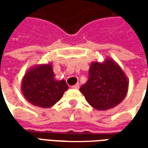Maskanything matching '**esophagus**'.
Here are the masks:
<instances>
[{"mask_svg": "<svg viewBox=\"0 0 148 148\" xmlns=\"http://www.w3.org/2000/svg\"><path fill=\"white\" fill-rule=\"evenodd\" d=\"M79 86H79V83H77L76 85L72 86L71 87H72L73 89H77H77H79Z\"/></svg>", "mask_w": 148, "mask_h": 148, "instance_id": "esophagus-1", "label": "esophagus"}]
</instances>
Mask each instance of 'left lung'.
Segmentation results:
<instances>
[{
  "instance_id": "8db88e82",
  "label": "left lung",
  "mask_w": 148,
  "mask_h": 148,
  "mask_svg": "<svg viewBox=\"0 0 148 148\" xmlns=\"http://www.w3.org/2000/svg\"><path fill=\"white\" fill-rule=\"evenodd\" d=\"M128 90V77L123 69L115 61L107 58L103 62L90 63L88 81L80 91L95 110H107L119 105Z\"/></svg>"
}]
</instances>
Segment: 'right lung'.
<instances>
[{"label":"right lung","instance_id":"1","mask_svg":"<svg viewBox=\"0 0 148 148\" xmlns=\"http://www.w3.org/2000/svg\"><path fill=\"white\" fill-rule=\"evenodd\" d=\"M68 86L64 80L58 81L51 62L34 65L26 71L21 82V91L32 105L50 108L63 96Z\"/></svg>","mask_w":148,"mask_h":148}]
</instances>
